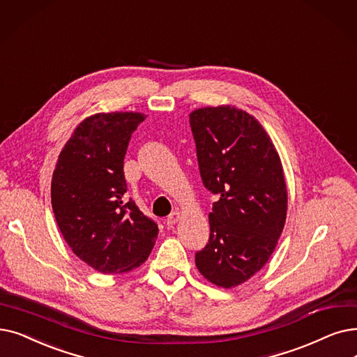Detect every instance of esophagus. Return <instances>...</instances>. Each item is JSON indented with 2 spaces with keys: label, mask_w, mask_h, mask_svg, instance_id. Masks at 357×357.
I'll return each mask as SVG.
<instances>
[{
  "label": "esophagus",
  "mask_w": 357,
  "mask_h": 357,
  "mask_svg": "<svg viewBox=\"0 0 357 357\" xmlns=\"http://www.w3.org/2000/svg\"><path fill=\"white\" fill-rule=\"evenodd\" d=\"M179 213L178 211H174V213H170L167 217H166V225L169 226V227H172L175 223H178V220H179Z\"/></svg>",
  "instance_id": "1"
}]
</instances>
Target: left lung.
Instances as JSON below:
<instances>
[{"label": "left lung", "instance_id": "1", "mask_svg": "<svg viewBox=\"0 0 357 357\" xmlns=\"http://www.w3.org/2000/svg\"><path fill=\"white\" fill-rule=\"evenodd\" d=\"M190 126L201 179L219 197L195 264L208 282L235 287L264 267L283 231L282 162L261 123L234 106L201 107L190 115Z\"/></svg>", "mask_w": 357, "mask_h": 357}]
</instances>
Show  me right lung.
Listing matches in <instances>:
<instances>
[{"label":"right lung","instance_id":"1","mask_svg":"<svg viewBox=\"0 0 357 357\" xmlns=\"http://www.w3.org/2000/svg\"><path fill=\"white\" fill-rule=\"evenodd\" d=\"M138 112L98 114L77 127L61 151L51 185L52 210L73 252L103 274L130 271L147 259L158 223L127 199L123 158Z\"/></svg>","mask_w":357,"mask_h":357}]
</instances>
